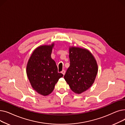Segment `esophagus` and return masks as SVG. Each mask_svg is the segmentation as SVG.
Listing matches in <instances>:
<instances>
[{
  "label": "esophagus",
  "instance_id": "34e87169",
  "mask_svg": "<svg viewBox=\"0 0 125 125\" xmlns=\"http://www.w3.org/2000/svg\"><path fill=\"white\" fill-rule=\"evenodd\" d=\"M61 73H62L63 75H64V74H65V70H63L61 71Z\"/></svg>",
  "mask_w": 125,
  "mask_h": 125
}]
</instances>
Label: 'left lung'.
<instances>
[{"mask_svg": "<svg viewBox=\"0 0 125 125\" xmlns=\"http://www.w3.org/2000/svg\"><path fill=\"white\" fill-rule=\"evenodd\" d=\"M70 66L64 77L71 90L81 94L90 88L94 82L98 66L93 56L87 50L69 48Z\"/></svg>", "mask_w": 125, "mask_h": 125, "instance_id": "1", "label": "left lung"}]
</instances>
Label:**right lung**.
I'll list each match as a JSON object with an SVG mask.
<instances>
[{"label":"right lung","instance_id":"1","mask_svg":"<svg viewBox=\"0 0 125 125\" xmlns=\"http://www.w3.org/2000/svg\"><path fill=\"white\" fill-rule=\"evenodd\" d=\"M54 45L52 43L36 48L32 52L26 67L32 87L43 96L51 94L59 78L63 76L58 72L56 62L51 57Z\"/></svg>","mask_w":125,"mask_h":125}]
</instances>
